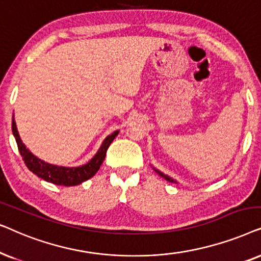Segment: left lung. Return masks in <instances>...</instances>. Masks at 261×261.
<instances>
[{
	"instance_id": "left-lung-1",
	"label": "left lung",
	"mask_w": 261,
	"mask_h": 261,
	"mask_svg": "<svg viewBox=\"0 0 261 261\" xmlns=\"http://www.w3.org/2000/svg\"><path fill=\"white\" fill-rule=\"evenodd\" d=\"M154 169H155V168H154ZM155 172H156V173H159V174L161 175L162 178H165V179L167 180V181H169V182H176V181H174V180H173L172 178H169L168 175H165V174H163V173H161L160 171H158V169H155Z\"/></svg>"
}]
</instances>
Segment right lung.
Wrapping results in <instances>:
<instances>
[{
    "instance_id": "right-lung-1",
    "label": "right lung",
    "mask_w": 261,
    "mask_h": 261,
    "mask_svg": "<svg viewBox=\"0 0 261 261\" xmlns=\"http://www.w3.org/2000/svg\"><path fill=\"white\" fill-rule=\"evenodd\" d=\"M12 130L14 137H15L16 140V144L17 148H19L20 155L22 156V160L23 162H25L27 168H29L32 173H34V174L39 176V178L46 180L48 182L55 184V185L62 186L80 185L81 182L90 179L92 176H94L95 173L99 171L103 160H105L106 151L107 149H109L110 144L112 143L118 133H119V131H114L113 134L107 136L98 152H96L94 158L90 160L88 163L80 167H71V168H69V167L55 166L41 161V160L36 158L29 149H26L25 144H23L21 140H20L16 124L15 121H14V117L12 120Z\"/></svg>"
}]
</instances>
